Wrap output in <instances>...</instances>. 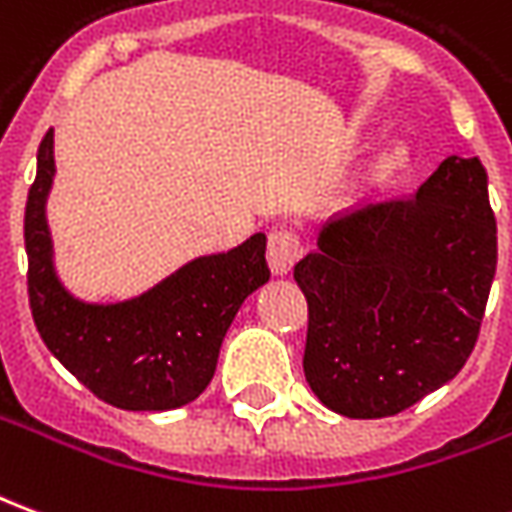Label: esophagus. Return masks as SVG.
Returning a JSON list of instances; mask_svg holds the SVG:
<instances>
[{
    "mask_svg": "<svg viewBox=\"0 0 512 512\" xmlns=\"http://www.w3.org/2000/svg\"><path fill=\"white\" fill-rule=\"evenodd\" d=\"M268 266L274 274H288L290 268L296 266V260L301 257V244L296 230H271L268 235Z\"/></svg>",
    "mask_w": 512,
    "mask_h": 512,
    "instance_id": "obj_1",
    "label": "esophagus"
}]
</instances>
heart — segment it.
Instances as JSON below:
<instances>
[{
	"mask_svg": "<svg viewBox=\"0 0 512 512\" xmlns=\"http://www.w3.org/2000/svg\"><path fill=\"white\" fill-rule=\"evenodd\" d=\"M403 167H406V150H403V147H392V150H386L384 156L376 161L373 178L376 180L395 178L397 172H400Z\"/></svg>",
	"mask_w": 512,
	"mask_h": 512,
	"instance_id": "heart-1",
	"label": "heart"
}]
</instances>
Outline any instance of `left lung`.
<instances>
[{
	"label": "left lung",
	"mask_w": 512,
	"mask_h": 512,
	"mask_svg": "<svg viewBox=\"0 0 512 512\" xmlns=\"http://www.w3.org/2000/svg\"><path fill=\"white\" fill-rule=\"evenodd\" d=\"M496 271L480 158H444L417 194L334 216L296 263L310 326L304 376L323 406L392 417L458 376Z\"/></svg>",
	"instance_id": "obj_1"
}]
</instances>
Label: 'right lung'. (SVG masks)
Listing matches in <instances>:
<instances>
[{"instance_id":"1","label":"right lung","mask_w":512,"mask_h":512,"mask_svg":"<svg viewBox=\"0 0 512 512\" xmlns=\"http://www.w3.org/2000/svg\"><path fill=\"white\" fill-rule=\"evenodd\" d=\"M54 178V128L38 147L24 211L29 310L43 343L95 397L126 411H169L202 395L244 299L266 285V235L178 268L120 304H87L62 288L51 263L46 197Z\"/></svg>"}]
</instances>
